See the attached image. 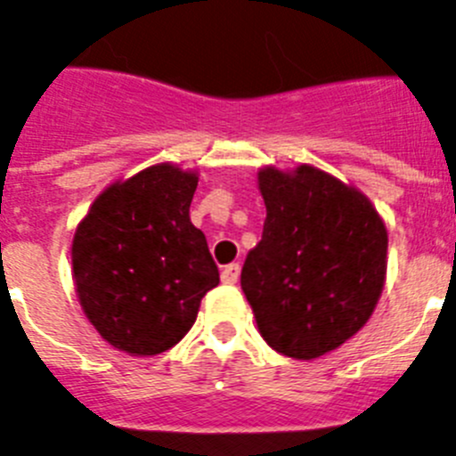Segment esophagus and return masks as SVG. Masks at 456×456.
<instances>
[{
	"instance_id": "obj_1",
	"label": "esophagus",
	"mask_w": 456,
	"mask_h": 456,
	"mask_svg": "<svg viewBox=\"0 0 456 456\" xmlns=\"http://www.w3.org/2000/svg\"><path fill=\"white\" fill-rule=\"evenodd\" d=\"M240 272H241L240 263L228 265V267H224V272H221V281H224V283H228V285L237 283V281H240Z\"/></svg>"
}]
</instances>
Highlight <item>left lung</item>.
Returning <instances> with one entry per match:
<instances>
[{"label":"left lung","instance_id":"left-lung-1","mask_svg":"<svg viewBox=\"0 0 456 456\" xmlns=\"http://www.w3.org/2000/svg\"><path fill=\"white\" fill-rule=\"evenodd\" d=\"M263 240L241 267L260 336L289 358L333 352L363 329L386 281L388 232L358 189L301 164L257 173Z\"/></svg>","mask_w":456,"mask_h":456}]
</instances>
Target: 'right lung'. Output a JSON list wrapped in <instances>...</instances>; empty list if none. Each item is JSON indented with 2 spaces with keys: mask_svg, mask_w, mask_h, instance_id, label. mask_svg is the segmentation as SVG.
Wrapping results in <instances>:
<instances>
[{
  "mask_svg": "<svg viewBox=\"0 0 456 456\" xmlns=\"http://www.w3.org/2000/svg\"><path fill=\"white\" fill-rule=\"evenodd\" d=\"M199 184L173 164L143 168L100 193L72 240L79 304L100 336L132 356L178 345L219 285L203 232L189 219Z\"/></svg>",
  "mask_w": 456,
  "mask_h": 456,
  "instance_id": "right-lung-1",
  "label": "right lung"
}]
</instances>
